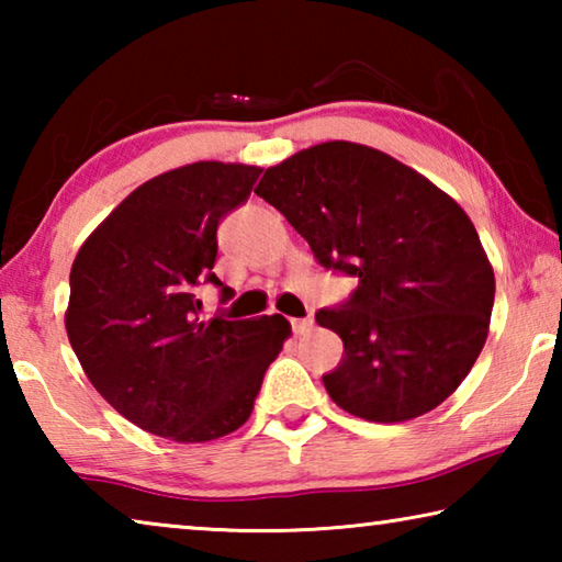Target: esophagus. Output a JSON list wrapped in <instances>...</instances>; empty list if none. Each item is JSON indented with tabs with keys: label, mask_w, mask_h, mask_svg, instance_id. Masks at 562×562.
Here are the masks:
<instances>
[{
	"label": "esophagus",
	"mask_w": 562,
	"mask_h": 562,
	"mask_svg": "<svg viewBox=\"0 0 562 562\" xmlns=\"http://www.w3.org/2000/svg\"><path fill=\"white\" fill-rule=\"evenodd\" d=\"M290 325H292V331H294V335H304V331H310V329H312V325H315V319H312V317L290 319Z\"/></svg>",
	"instance_id": "obj_1"
}]
</instances>
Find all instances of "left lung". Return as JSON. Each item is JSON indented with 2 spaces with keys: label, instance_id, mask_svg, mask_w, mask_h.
Instances as JSON below:
<instances>
[{
  "label": "left lung",
  "instance_id": "obj_1",
  "mask_svg": "<svg viewBox=\"0 0 562 562\" xmlns=\"http://www.w3.org/2000/svg\"><path fill=\"white\" fill-rule=\"evenodd\" d=\"M357 288L315 319L345 341L322 376L367 422H408L449 398L488 337L491 262L461 205L396 158L349 140L300 150L255 188Z\"/></svg>",
  "mask_w": 562,
  "mask_h": 562
}]
</instances>
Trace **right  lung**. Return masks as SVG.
I'll use <instances>...</instances> for the list:
<instances>
[{
    "label": "right lung",
    "mask_w": 562,
    "mask_h": 562,
    "mask_svg": "<svg viewBox=\"0 0 562 562\" xmlns=\"http://www.w3.org/2000/svg\"><path fill=\"white\" fill-rule=\"evenodd\" d=\"M262 170L183 166L123 201L71 265L66 335L97 392L131 424L201 443L250 418L290 322L201 317L198 288H231L213 272L217 225L252 193Z\"/></svg>",
    "instance_id": "1"
}]
</instances>
